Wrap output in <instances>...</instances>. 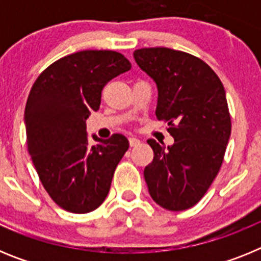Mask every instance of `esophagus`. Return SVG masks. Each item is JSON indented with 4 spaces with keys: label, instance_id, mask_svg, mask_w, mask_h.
<instances>
[{
    "label": "esophagus",
    "instance_id": "1",
    "mask_svg": "<svg viewBox=\"0 0 261 261\" xmlns=\"http://www.w3.org/2000/svg\"><path fill=\"white\" fill-rule=\"evenodd\" d=\"M140 144V140L136 137H129V145L130 146H137V145Z\"/></svg>",
    "mask_w": 261,
    "mask_h": 261
}]
</instances>
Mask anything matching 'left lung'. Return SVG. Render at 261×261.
Returning a JSON list of instances; mask_svg holds the SVG:
<instances>
[{
  "label": "left lung",
  "mask_w": 261,
  "mask_h": 261,
  "mask_svg": "<svg viewBox=\"0 0 261 261\" xmlns=\"http://www.w3.org/2000/svg\"><path fill=\"white\" fill-rule=\"evenodd\" d=\"M137 65L158 87L156 119L167 123L174 145L147 140L153 162L144 176L151 199L180 212L195 206L220 172L231 133L223 85L199 57L170 48L133 52Z\"/></svg>",
  "instance_id": "obj_1"
}]
</instances>
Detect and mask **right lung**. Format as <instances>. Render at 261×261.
Returning a JSON list of instances; mask_svg holds the SVG:
<instances>
[{"label": "right lung", "mask_w": 261, "mask_h": 261, "mask_svg": "<svg viewBox=\"0 0 261 261\" xmlns=\"http://www.w3.org/2000/svg\"><path fill=\"white\" fill-rule=\"evenodd\" d=\"M115 50H81L57 60L32 85L24 110L27 150L41 184L64 211L93 212L110 192L116 166L128 150L125 136H94L89 145L86 119L98 111L102 90L130 69Z\"/></svg>", "instance_id": "right-lung-1"}]
</instances>
